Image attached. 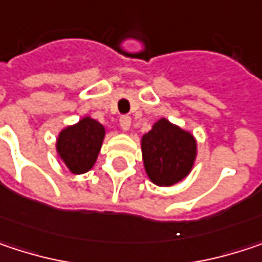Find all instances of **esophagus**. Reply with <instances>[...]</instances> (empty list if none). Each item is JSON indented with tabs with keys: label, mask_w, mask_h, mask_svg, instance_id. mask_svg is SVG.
Returning <instances> with one entry per match:
<instances>
[{
	"label": "esophagus",
	"mask_w": 262,
	"mask_h": 262,
	"mask_svg": "<svg viewBox=\"0 0 262 262\" xmlns=\"http://www.w3.org/2000/svg\"><path fill=\"white\" fill-rule=\"evenodd\" d=\"M130 124L132 120L129 115H121V117H120V126H121L123 130H129V129H130Z\"/></svg>",
	"instance_id": "obj_1"
}]
</instances>
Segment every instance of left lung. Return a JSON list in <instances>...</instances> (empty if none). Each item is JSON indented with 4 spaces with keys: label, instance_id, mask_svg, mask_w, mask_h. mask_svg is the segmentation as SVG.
Instances as JSON below:
<instances>
[{
    "label": "left lung",
    "instance_id": "8db88e82",
    "mask_svg": "<svg viewBox=\"0 0 262 262\" xmlns=\"http://www.w3.org/2000/svg\"><path fill=\"white\" fill-rule=\"evenodd\" d=\"M141 147L145 171L157 186H172L184 179L196 156L193 136L165 118L142 136Z\"/></svg>",
    "mask_w": 262,
    "mask_h": 262
}]
</instances>
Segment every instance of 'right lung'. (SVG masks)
<instances>
[{
  "label": "right lung",
  "mask_w": 262,
  "mask_h": 262,
  "mask_svg": "<svg viewBox=\"0 0 262 262\" xmlns=\"http://www.w3.org/2000/svg\"><path fill=\"white\" fill-rule=\"evenodd\" d=\"M105 136V127L86 117L78 124L61 132L57 141L58 155L66 166L73 174H83L90 171L100 151Z\"/></svg>",
  "instance_id": "add662e5"
}]
</instances>
